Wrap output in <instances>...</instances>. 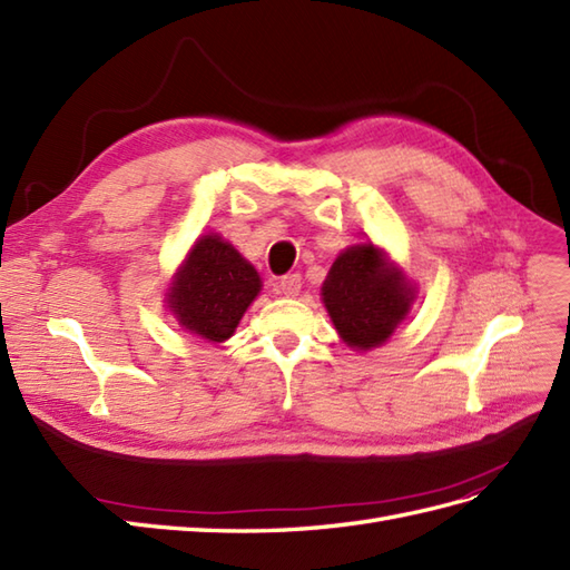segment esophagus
Returning a JSON list of instances; mask_svg holds the SVG:
<instances>
[{
	"instance_id": "esophagus-1",
	"label": "esophagus",
	"mask_w": 570,
	"mask_h": 570,
	"mask_svg": "<svg viewBox=\"0 0 570 570\" xmlns=\"http://www.w3.org/2000/svg\"><path fill=\"white\" fill-rule=\"evenodd\" d=\"M279 294L282 296H288V298H294V296H298V291H301V274H286V276H282L279 279Z\"/></svg>"
}]
</instances>
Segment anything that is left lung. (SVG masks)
<instances>
[{"mask_svg": "<svg viewBox=\"0 0 570 570\" xmlns=\"http://www.w3.org/2000/svg\"><path fill=\"white\" fill-rule=\"evenodd\" d=\"M412 301L414 286L373 243L346 247L323 284V303L334 330L361 352L385 344L412 311Z\"/></svg>", "mask_w": 570, "mask_h": 570, "instance_id": "obj_1", "label": "left lung"}]
</instances>
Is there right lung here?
<instances>
[{
    "label": "right lung",
    "instance_id": "1",
    "mask_svg": "<svg viewBox=\"0 0 570 570\" xmlns=\"http://www.w3.org/2000/svg\"><path fill=\"white\" fill-rule=\"evenodd\" d=\"M255 267L216 233L202 236L168 288V308L178 323L207 342H226L247 305L259 294Z\"/></svg>",
    "mask_w": 570,
    "mask_h": 570
}]
</instances>
